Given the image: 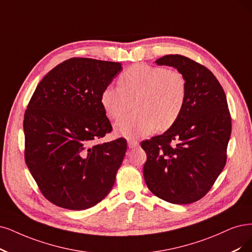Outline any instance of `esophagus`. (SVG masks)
<instances>
[{"mask_svg": "<svg viewBox=\"0 0 252 252\" xmlns=\"http://www.w3.org/2000/svg\"><path fill=\"white\" fill-rule=\"evenodd\" d=\"M127 146L129 148H136L139 146V142L136 141V140H128L127 141Z\"/></svg>", "mask_w": 252, "mask_h": 252, "instance_id": "34e87169", "label": "esophagus"}]
</instances>
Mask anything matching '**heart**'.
<instances>
[{"instance_id":"1","label":"heart","mask_w":252,"mask_h":252,"mask_svg":"<svg viewBox=\"0 0 252 252\" xmlns=\"http://www.w3.org/2000/svg\"><path fill=\"white\" fill-rule=\"evenodd\" d=\"M119 87L109 85L101 92L106 114L117 119L132 108L137 111L120 118L115 133L138 138L171 127L180 118L187 100V81L178 69L148 64H134L120 73Z\"/></svg>"}]
</instances>
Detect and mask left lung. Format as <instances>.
I'll use <instances>...</instances> for the list:
<instances>
[{
    "instance_id": "obj_1",
    "label": "left lung",
    "mask_w": 252,
    "mask_h": 252,
    "mask_svg": "<svg viewBox=\"0 0 252 252\" xmlns=\"http://www.w3.org/2000/svg\"><path fill=\"white\" fill-rule=\"evenodd\" d=\"M181 71L187 81V100L178 121L141 147L147 160L145 183L158 197L174 204L199 200L226 163L231 119L223 88L203 65L182 55L156 60Z\"/></svg>"
}]
</instances>
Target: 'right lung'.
Listing matches in <instances>:
<instances>
[{"label": "right lung", "mask_w": 252, "mask_h": 252, "mask_svg": "<svg viewBox=\"0 0 252 252\" xmlns=\"http://www.w3.org/2000/svg\"><path fill=\"white\" fill-rule=\"evenodd\" d=\"M121 70L119 62L71 58L34 91L24 118L25 159L41 193L56 206L86 210L113 187L126 140L95 142L112 129L101 92Z\"/></svg>", "instance_id": "obj_1"}]
</instances>
